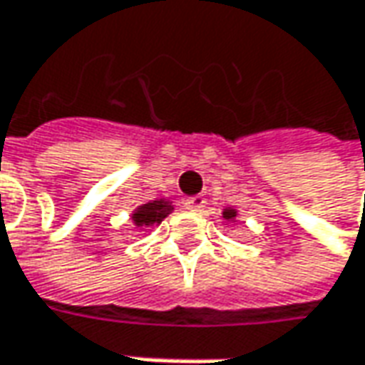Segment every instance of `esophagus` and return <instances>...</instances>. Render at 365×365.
Returning a JSON list of instances; mask_svg holds the SVG:
<instances>
[{
	"label": "esophagus",
	"mask_w": 365,
	"mask_h": 365,
	"mask_svg": "<svg viewBox=\"0 0 365 365\" xmlns=\"http://www.w3.org/2000/svg\"><path fill=\"white\" fill-rule=\"evenodd\" d=\"M205 205H207V200H205V197H200V195H195V197H190V199L185 200V209L192 212L202 211Z\"/></svg>",
	"instance_id": "1"
}]
</instances>
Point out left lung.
Segmentation results:
<instances>
[{
  "instance_id": "1",
  "label": "left lung",
  "mask_w": 365,
  "mask_h": 365,
  "mask_svg": "<svg viewBox=\"0 0 365 365\" xmlns=\"http://www.w3.org/2000/svg\"><path fill=\"white\" fill-rule=\"evenodd\" d=\"M235 215H237V212H235L233 209H227V211L222 212V217H225V219H229V221H231V219H235Z\"/></svg>"
}]
</instances>
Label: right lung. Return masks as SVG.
Returning a JSON list of instances; mask_svg holds the SVG:
<instances>
[{
  "instance_id": "obj_1",
  "label": "right lung",
  "mask_w": 365,
  "mask_h": 365,
  "mask_svg": "<svg viewBox=\"0 0 365 365\" xmlns=\"http://www.w3.org/2000/svg\"><path fill=\"white\" fill-rule=\"evenodd\" d=\"M170 211H173V205L168 200H153V202L138 207L136 212L132 215V219L136 222V227H148V225H158L165 217H168Z\"/></svg>"
}]
</instances>
